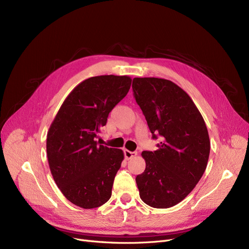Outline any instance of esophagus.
Here are the masks:
<instances>
[{
  "label": "esophagus",
  "mask_w": 249,
  "mask_h": 249,
  "mask_svg": "<svg viewBox=\"0 0 249 249\" xmlns=\"http://www.w3.org/2000/svg\"><path fill=\"white\" fill-rule=\"evenodd\" d=\"M124 155H125V159L126 160H130V159H133L137 155L136 151H130V150H124Z\"/></svg>",
  "instance_id": "34e87169"
}]
</instances>
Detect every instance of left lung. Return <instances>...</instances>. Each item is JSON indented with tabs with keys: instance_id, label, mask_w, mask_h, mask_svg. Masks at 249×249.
Listing matches in <instances>:
<instances>
[{
	"instance_id": "1",
	"label": "left lung",
	"mask_w": 249,
	"mask_h": 249,
	"mask_svg": "<svg viewBox=\"0 0 249 249\" xmlns=\"http://www.w3.org/2000/svg\"><path fill=\"white\" fill-rule=\"evenodd\" d=\"M133 95L145 116L152 138L162 141L143 151L145 171L136 177L141 200L165 209L184 200L201 179L210 154L205 121L186 91L158 77H135Z\"/></svg>"
}]
</instances>
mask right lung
<instances>
[{
    "instance_id": "1",
    "label": "right lung",
    "mask_w": 249,
    "mask_h": 249,
    "mask_svg": "<svg viewBox=\"0 0 249 249\" xmlns=\"http://www.w3.org/2000/svg\"><path fill=\"white\" fill-rule=\"evenodd\" d=\"M131 77L99 75L77 85L50 125L46 150L55 184L72 204L93 209L112 195L124 153L97 141L109 113L129 91Z\"/></svg>"
}]
</instances>
